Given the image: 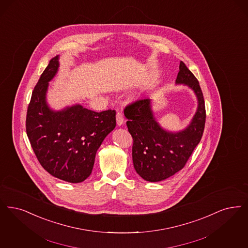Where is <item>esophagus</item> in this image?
<instances>
[{"label": "esophagus", "instance_id": "34e87169", "mask_svg": "<svg viewBox=\"0 0 248 248\" xmlns=\"http://www.w3.org/2000/svg\"><path fill=\"white\" fill-rule=\"evenodd\" d=\"M124 115H123V113L122 112H120V111H117V113H116V122H117V124L118 125H122L123 124H124Z\"/></svg>", "mask_w": 248, "mask_h": 248}]
</instances>
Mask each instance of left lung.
Masks as SVG:
<instances>
[{
  "label": "left lung",
  "instance_id": "1",
  "mask_svg": "<svg viewBox=\"0 0 248 248\" xmlns=\"http://www.w3.org/2000/svg\"><path fill=\"white\" fill-rule=\"evenodd\" d=\"M176 84H184L198 97L197 112L188 126L177 133L160 127L154 118L150 99L129 103L124 109L126 125L133 138L132 157L139 175L149 182H159L185 167L203 136L206 122L205 101L198 80L181 62Z\"/></svg>",
  "mask_w": 248,
  "mask_h": 248
}]
</instances>
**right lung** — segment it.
Here are the masks:
<instances>
[{
	"instance_id": "add662e5",
	"label": "right lung",
	"mask_w": 248,
	"mask_h": 248,
	"mask_svg": "<svg viewBox=\"0 0 248 248\" xmlns=\"http://www.w3.org/2000/svg\"><path fill=\"white\" fill-rule=\"evenodd\" d=\"M59 57L50 60L32 92L26 130L40 165L56 178L81 183L92 171L97 150L116 126L115 110L96 112L81 105L54 111L46 102Z\"/></svg>"
}]
</instances>
